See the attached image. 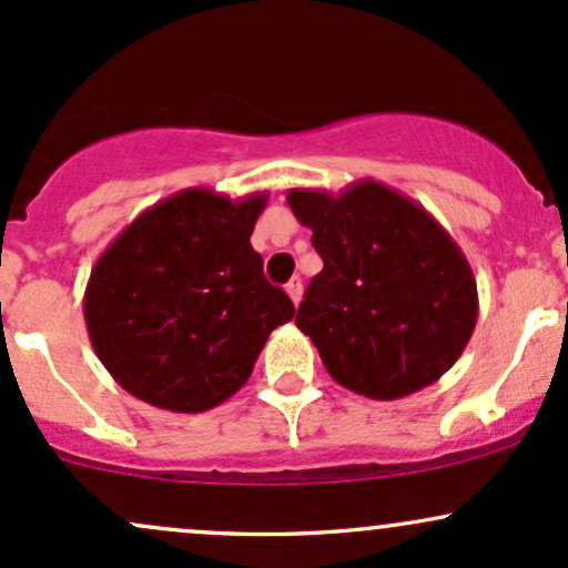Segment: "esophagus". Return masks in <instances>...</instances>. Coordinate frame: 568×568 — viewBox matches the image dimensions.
I'll list each match as a JSON object with an SVG mask.
<instances>
[{
	"instance_id": "esophagus-1",
	"label": "esophagus",
	"mask_w": 568,
	"mask_h": 568,
	"mask_svg": "<svg viewBox=\"0 0 568 568\" xmlns=\"http://www.w3.org/2000/svg\"><path fill=\"white\" fill-rule=\"evenodd\" d=\"M285 291H288V296H291V302H293V304H298V302H302V293H304L302 277H293L291 283L285 285Z\"/></svg>"
}]
</instances>
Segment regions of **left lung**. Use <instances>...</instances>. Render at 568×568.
Returning <instances> with one entry per match:
<instances>
[{
    "mask_svg": "<svg viewBox=\"0 0 568 568\" xmlns=\"http://www.w3.org/2000/svg\"><path fill=\"white\" fill-rule=\"evenodd\" d=\"M323 272L296 325L334 382L371 400H397L438 382L478 321V288L454 237L419 202L355 181L344 192L291 189Z\"/></svg>",
    "mask_w": 568,
    "mask_h": 568,
    "instance_id": "left-lung-1",
    "label": "left lung"
}]
</instances>
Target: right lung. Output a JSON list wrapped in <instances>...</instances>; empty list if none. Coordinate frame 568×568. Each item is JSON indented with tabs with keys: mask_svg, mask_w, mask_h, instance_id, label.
Listing matches in <instances>:
<instances>
[{
	"mask_svg": "<svg viewBox=\"0 0 568 568\" xmlns=\"http://www.w3.org/2000/svg\"><path fill=\"white\" fill-rule=\"evenodd\" d=\"M266 200L184 189L146 207L101 253L84 288V323L122 389L202 414L247 382L272 331L296 315L251 245Z\"/></svg>",
	"mask_w": 568,
	"mask_h": 568,
	"instance_id": "right-lung-1",
	"label": "right lung"
}]
</instances>
